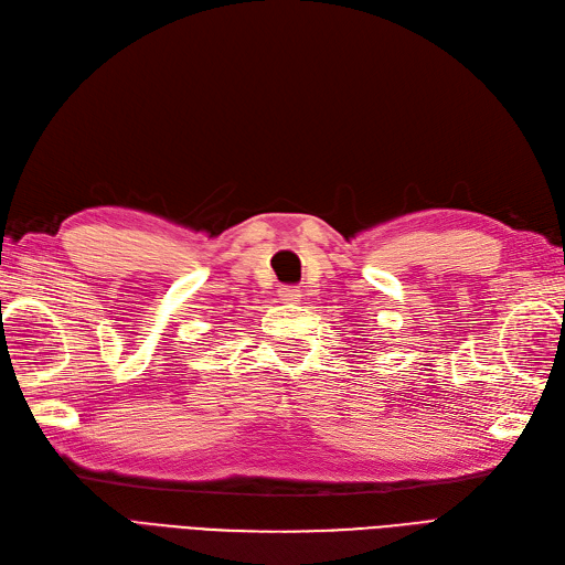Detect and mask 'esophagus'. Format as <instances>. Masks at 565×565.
Listing matches in <instances>:
<instances>
[{
	"mask_svg": "<svg viewBox=\"0 0 565 565\" xmlns=\"http://www.w3.org/2000/svg\"><path fill=\"white\" fill-rule=\"evenodd\" d=\"M278 297H280V301H297V299H301V289L295 285H285L278 289Z\"/></svg>",
	"mask_w": 565,
	"mask_h": 565,
	"instance_id": "esophagus-1",
	"label": "esophagus"
}]
</instances>
